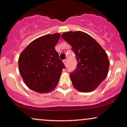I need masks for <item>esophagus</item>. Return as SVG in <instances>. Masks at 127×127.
<instances>
[{"instance_id": "34e87169", "label": "esophagus", "mask_w": 127, "mask_h": 127, "mask_svg": "<svg viewBox=\"0 0 127 127\" xmlns=\"http://www.w3.org/2000/svg\"><path fill=\"white\" fill-rule=\"evenodd\" d=\"M67 59H65L64 60H63V63H64V64L65 65H67Z\"/></svg>"}]
</instances>
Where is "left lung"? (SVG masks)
Segmentation results:
<instances>
[{
    "mask_svg": "<svg viewBox=\"0 0 127 127\" xmlns=\"http://www.w3.org/2000/svg\"><path fill=\"white\" fill-rule=\"evenodd\" d=\"M62 37L72 46L78 62L76 69L70 75L73 87L84 93L94 91L108 74L110 62L106 51L83 32H66Z\"/></svg>",
    "mask_w": 127,
    "mask_h": 127,
    "instance_id": "obj_1",
    "label": "left lung"
}]
</instances>
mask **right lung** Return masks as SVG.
<instances>
[{
    "label": "right lung",
    "mask_w": 127,
    "mask_h": 127,
    "mask_svg": "<svg viewBox=\"0 0 127 127\" xmlns=\"http://www.w3.org/2000/svg\"><path fill=\"white\" fill-rule=\"evenodd\" d=\"M60 35L54 33L38 37L19 57V72L26 85L33 91L49 93L59 83L62 69L65 68L55 49Z\"/></svg>",
    "instance_id": "1"
}]
</instances>
